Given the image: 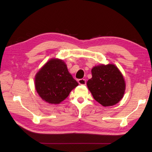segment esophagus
<instances>
[{"label": "esophagus", "mask_w": 152, "mask_h": 152, "mask_svg": "<svg viewBox=\"0 0 152 152\" xmlns=\"http://www.w3.org/2000/svg\"><path fill=\"white\" fill-rule=\"evenodd\" d=\"M78 82L80 85H86V81L85 79H80L78 80Z\"/></svg>", "instance_id": "1"}]
</instances>
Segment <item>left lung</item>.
<instances>
[{"label":"left lung","mask_w":152,"mask_h":152,"mask_svg":"<svg viewBox=\"0 0 152 152\" xmlns=\"http://www.w3.org/2000/svg\"><path fill=\"white\" fill-rule=\"evenodd\" d=\"M92 78L87 86L93 98L103 106L117 104L124 96L125 90L124 78L114 64H101L91 70Z\"/></svg>","instance_id":"8db88e82"}]
</instances>
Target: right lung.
<instances>
[{
  "label": "right lung",
  "mask_w": 152,
  "mask_h": 152,
  "mask_svg": "<svg viewBox=\"0 0 152 152\" xmlns=\"http://www.w3.org/2000/svg\"><path fill=\"white\" fill-rule=\"evenodd\" d=\"M35 88L44 101L59 104L72 90L78 86L67 69L65 63L59 59H51L37 73Z\"/></svg>",
  "instance_id": "right-lung-1"
}]
</instances>
